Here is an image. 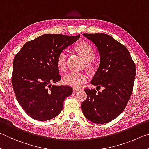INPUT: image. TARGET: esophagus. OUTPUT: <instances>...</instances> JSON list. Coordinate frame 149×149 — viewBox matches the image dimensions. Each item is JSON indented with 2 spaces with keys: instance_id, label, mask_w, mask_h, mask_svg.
Returning a JSON list of instances; mask_svg holds the SVG:
<instances>
[{
  "instance_id": "esophagus-1",
  "label": "esophagus",
  "mask_w": 149,
  "mask_h": 149,
  "mask_svg": "<svg viewBox=\"0 0 149 149\" xmlns=\"http://www.w3.org/2000/svg\"><path fill=\"white\" fill-rule=\"evenodd\" d=\"M80 90L79 89H77V88H73V93H77L78 92H79Z\"/></svg>"
}]
</instances>
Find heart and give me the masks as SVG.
<instances>
[{
	"mask_svg": "<svg viewBox=\"0 0 149 149\" xmlns=\"http://www.w3.org/2000/svg\"><path fill=\"white\" fill-rule=\"evenodd\" d=\"M75 50L80 54L85 61L87 62L88 67L92 66V61L94 58L95 51L93 47L90 44L87 42H81L78 44L75 48ZM67 52L66 51H62L58 55L57 59V65L59 69L65 70L66 69L67 61ZM88 77L87 74L84 72H70L65 74L63 81L65 84L70 86L73 88H79L85 82H87Z\"/></svg>",
	"mask_w": 149,
	"mask_h": 149,
	"instance_id": "obj_1",
	"label": "heart"
}]
</instances>
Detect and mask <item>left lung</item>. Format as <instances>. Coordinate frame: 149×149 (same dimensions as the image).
<instances>
[{"mask_svg": "<svg viewBox=\"0 0 149 149\" xmlns=\"http://www.w3.org/2000/svg\"><path fill=\"white\" fill-rule=\"evenodd\" d=\"M83 35L95 44L100 55V66L91 84L104 90L101 92L84 90L87 99L81 105L82 113L91 122L105 124L126 108L134 88L135 65L126 47L111 36L104 33Z\"/></svg>", "mask_w": 149, "mask_h": 149, "instance_id": "1", "label": "left lung"}]
</instances>
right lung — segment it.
<instances>
[{
	"label": "right lung",
	"mask_w": 149,
	"mask_h": 149,
	"mask_svg": "<svg viewBox=\"0 0 149 149\" xmlns=\"http://www.w3.org/2000/svg\"><path fill=\"white\" fill-rule=\"evenodd\" d=\"M80 35L46 34L26 42L13 61L12 83L18 103L31 118L46 121L57 116L72 88L52 85L61 79L57 59Z\"/></svg>",
	"instance_id": "obj_1"
}]
</instances>
